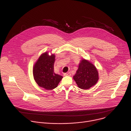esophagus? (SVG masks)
<instances>
[{
	"mask_svg": "<svg viewBox=\"0 0 131 131\" xmlns=\"http://www.w3.org/2000/svg\"><path fill=\"white\" fill-rule=\"evenodd\" d=\"M64 75L65 76H70V75H71V73H70V72H67V73H65L64 74Z\"/></svg>",
	"mask_w": 131,
	"mask_h": 131,
	"instance_id": "1",
	"label": "esophagus"
}]
</instances>
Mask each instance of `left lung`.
I'll use <instances>...</instances> for the list:
<instances>
[{
	"label": "left lung",
	"mask_w": 131,
	"mask_h": 131,
	"mask_svg": "<svg viewBox=\"0 0 131 131\" xmlns=\"http://www.w3.org/2000/svg\"><path fill=\"white\" fill-rule=\"evenodd\" d=\"M73 79L79 88L87 90L96 84L99 79V72L96 67L90 61L83 59Z\"/></svg>",
	"instance_id": "obj_1"
}]
</instances>
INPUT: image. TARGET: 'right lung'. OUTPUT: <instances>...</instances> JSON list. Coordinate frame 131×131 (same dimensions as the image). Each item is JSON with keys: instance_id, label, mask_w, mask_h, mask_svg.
Here are the masks:
<instances>
[{"instance_id": "add662e5", "label": "right lung", "mask_w": 131, "mask_h": 131, "mask_svg": "<svg viewBox=\"0 0 131 131\" xmlns=\"http://www.w3.org/2000/svg\"><path fill=\"white\" fill-rule=\"evenodd\" d=\"M55 55H49L48 52L42 53L33 66L34 78L38 85L47 90L57 88L63 77L55 73L54 64Z\"/></svg>"}]
</instances>
